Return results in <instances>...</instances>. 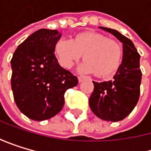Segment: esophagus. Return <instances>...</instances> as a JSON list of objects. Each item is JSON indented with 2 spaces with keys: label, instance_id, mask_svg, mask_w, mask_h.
<instances>
[{
  "label": "esophagus",
  "instance_id": "esophagus-1",
  "mask_svg": "<svg viewBox=\"0 0 151 151\" xmlns=\"http://www.w3.org/2000/svg\"><path fill=\"white\" fill-rule=\"evenodd\" d=\"M78 80H79V82H82V81L85 80V77H83V76H79V77H78Z\"/></svg>",
  "mask_w": 151,
  "mask_h": 151
}]
</instances>
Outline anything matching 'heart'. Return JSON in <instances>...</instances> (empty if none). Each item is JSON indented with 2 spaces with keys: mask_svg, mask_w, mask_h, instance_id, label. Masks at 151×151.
I'll list each match as a JSON object with an SVG mask.
<instances>
[{
  "mask_svg": "<svg viewBox=\"0 0 151 151\" xmlns=\"http://www.w3.org/2000/svg\"><path fill=\"white\" fill-rule=\"evenodd\" d=\"M54 53L60 65L70 69L83 55L81 70L94 73L98 78H109L118 70L122 60V48L115 40L95 32H82L73 40L60 39Z\"/></svg>",
  "mask_w": 151,
  "mask_h": 151,
  "instance_id": "b5f03b06",
  "label": "heart"
}]
</instances>
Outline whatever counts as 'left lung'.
Listing matches in <instances>:
<instances>
[{
  "instance_id": "8db88e82",
  "label": "left lung",
  "mask_w": 151,
  "mask_h": 151,
  "mask_svg": "<svg viewBox=\"0 0 151 151\" xmlns=\"http://www.w3.org/2000/svg\"><path fill=\"white\" fill-rule=\"evenodd\" d=\"M100 28L111 33L123 43V58L113 80L103 82L93 81L94 90L89 103L97 117L115 122L129 115L138 103L142 75L139 68L140 56L129 39L116 30Z\"/></svg>"
}]
</instances>
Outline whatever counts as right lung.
Segmentation results:
<instances>
[{
  "label": "right lung",
  "instance_id": "obj_1",
  "mask_svg": "<svg viewBox=\"0 0 151 151\" xmlns=\"http://www.w3.org/2000/svg\"><path fill=\"white\" fill-rule=\"evenodd\" d=\"M60 37L56 30L40 29L18 46L11 60L15 103L31 119L54 117L64 105L65 91L78 84L77 77L60 67L55 57Z\"/></svg>",
  "mask_w": 151,
  "mask_h": 151
}]
</instances>
